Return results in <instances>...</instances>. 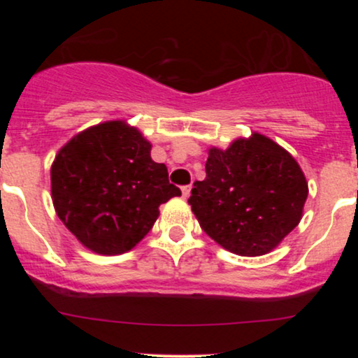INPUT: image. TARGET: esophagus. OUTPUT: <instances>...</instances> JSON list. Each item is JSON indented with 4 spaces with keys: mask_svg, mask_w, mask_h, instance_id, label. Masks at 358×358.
<instances>
[{
    "mask_svg": "<svg viewBox=\"0 0 358 358\" xmlns=\"http://www.w3.org/2000/svg\"><path fill=\"white\" fill-rule=\"evenodd\" d=\"M190 192H192L190 185H185V187H182V195H183V199H188V196H190Z\"/></svg>",
    "mask_w": 358,
    "mask_h": 358,
    "instance_id": "1",
    "label": "esophagus"
}]
</instances>
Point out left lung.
Masks as SVG:
<instances>
[{
	"label": "left lung",
	"instance_id": "1",
	"mask_svg": "<svg viewBox=\"0 0 358 358\" xmlns=\"http://www.w3.org/2000/svg\"><path fill=\"white\" fill-rule=\"evenodd\" d=\"M205 173L188 203L203 232L234 254H268L301 220L306 178L273 139L254 133L227 150L210 148Z\"/></svg>",
	"mask_w": 358,
	"mask_h": 358
}]
</instances>
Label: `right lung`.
<instances>
[{
  "mask_svg": "<svg viewBox=\"0 0 358 358\" xmlns=\"http://www.w3.org/2000/svg\"><path fill=\"white\" fill-rule=\"evenodd\" d=\"M150 153V141L122 121L89 127L57 153L53 207L87 249L104 256L127 252L151 231L159 205L182 195Z\"/></svg>",
  "mask_w": 358,
  "mask_h": 358,
  "instance_id": "add662e5",
  "label": "right lung"
}]
</instances>
